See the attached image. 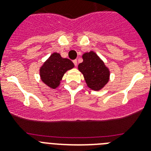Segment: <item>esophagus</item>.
<instances>
[{
	"label": "esophagus",
	"instance_id": "34e87169",
	"mask_svg": "<svg viewBox=\"0 0 151 151\" xmlns=\"http://www.w3.org/2000/svg\"><path fill=\"white\" fill-rule=\"evenodd\" d=\"M73 63H74L75 66H76L77 64H78V62H77V60H73Z\"/></svg>",
	"mask_w": 151,
	"mask_h": 151
}]
</instances>
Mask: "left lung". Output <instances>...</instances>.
Returning a JSON list of instances; mask_svg holds the SVG:
<instances>
[{"mask_svg": "<svg viewBox=\"0 0 151 151\" xmlns=\"http://www.w3.org/2000/svg\"><path fill=\"white\" fill-rule=\"evenodd\" d=\"M83 62L78 68L83 74L85 82L90 88L98 91L109 81L110 71L104 62L93 51L85 53L82 56Z\"/></svg>", "mask_w": 151, "mask_h": 151, "instance_id": "obj_1", "label": "left lung"}]
</instances>
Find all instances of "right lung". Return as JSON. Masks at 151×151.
<instances>
[{"mask_svg":"<svg viewBox=\"0 0 151 151\" xmlns=\"http://www.w3.org/2000/svg\"><path fill=\"white\" fill-rule=\"evenodd\" d=\"M73 67L74 64L70 60L54 53L41 67L40 76L44 83L54 89L60 85L64 73Z\"/></svg>","mask_w":151,"mask_h":151,"instance_id":"right-lung-1","label":"right lung"}]
</instances>
